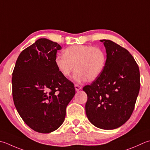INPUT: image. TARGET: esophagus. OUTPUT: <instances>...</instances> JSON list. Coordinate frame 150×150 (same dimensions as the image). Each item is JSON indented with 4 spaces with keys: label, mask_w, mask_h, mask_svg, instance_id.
<instances>
[{
    "label": "esophagus",
    "mask_w": 150,
    "mask_h": 150,
    "mask_svg": "<svg viewBox=\"0 0 150 150\" xmlns=\"http://www.w3.org/2000/svg\"><path fill=\"white\" fill-rule=\"evenodd\" d=\"M75 90L77 91V92H78V91L81 90L82 88H81V86H80L78 84H75Z\"/></svg>",
    "instance_id": "obj_1"
}]
</instances>
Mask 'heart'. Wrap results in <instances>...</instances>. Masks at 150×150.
<instances>
[{
  "mask_svg": "<svg viewBox=\"0 0 150 150\" xmlns=\"http://www.w3.org/2000/svg\"><path fill=\"white\" fill-rule=\"evenodd\" d=\"M64 54H57L54 59L55 66L64 77L76 71L73 79L78 83L88 80L94 81L103 71L106 63L104 52L99 48L89 45H73L64 51Z\"/></svg>",
  "mask_w": 150,
  "mask_h": 150,
  "instance_id": "obj_1",
  "label": "heart"
}]
</instances>
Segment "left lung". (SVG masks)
<instances>
[{"instance_id":"8db88e82","label":"left lung","mask_w":150,"mask_h":150,"mask_svg":"<svg viewBox=\"0 0 150 150\" xmlns=\"http://www.w3.org/2000/svg\"><path fill=\"white\" fill-rule=\"evenodd\" d=\"M106 49L103 71L83 90L88 96L85 105L89 121L96 127L111 130L129 119L139 95L140 71L127 49L108 40H101Z\"/></svg>"}]
</instances>
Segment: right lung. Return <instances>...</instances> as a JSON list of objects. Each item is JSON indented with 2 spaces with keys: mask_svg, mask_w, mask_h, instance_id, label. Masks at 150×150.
I'll return each mask as SVG.
<instances>
[{
  "mask_svg": "<svg viewBox=\"0 0 150 150\" xmlns=\"http://www.w3.org/2000/svg\"><path fill=\"white\" fill-rule=\"evenodd\" d=\"M61 49L57 43L40 38L21 52L13 71L15 107L25 124L38 133H51L63 124L75 94L74 84L55 66Z\"/></svg>",
  "mask_w": 150,
  "mask_h": 150,
  "instance_id": "obj_1",
  "label": "right lung"
}]
</instances>
